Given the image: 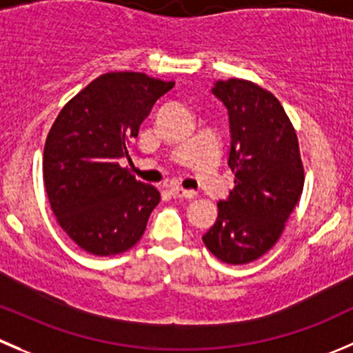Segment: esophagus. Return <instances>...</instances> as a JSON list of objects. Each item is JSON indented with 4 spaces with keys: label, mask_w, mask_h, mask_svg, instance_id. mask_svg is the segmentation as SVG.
Here are the masks:
<instances>
[{
    "label": "esophagus",
    "mask_w": 353,
    "mask_h": 353,
    "mask_svg": "<svg viewBox=\"0 0 353 353\" xmlns=\"http://www.w3.org/2000/svg\"><path fill=\"white\" fill-rule=\"evenodd\" d=\"M170 194H172L174 198H194L196 196V193H194V191L183 190V188H179V186L170 188Z\"/></svg>",
    "instance_id": "esophagus-1"
}]
</instances>
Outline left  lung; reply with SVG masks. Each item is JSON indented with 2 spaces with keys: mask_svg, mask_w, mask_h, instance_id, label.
Wrapping results in <instances>:
<instances>
[{
  "mask_svg": "<svg viewBox=\"0 0 353 353\" xmlns=\"http://www.w3.org/2000/svg\"><path fill=\"white\" fill-rule=\"evenodd\" d=\"M212 93L228 108L234 188L201 239L219 260L241 265L276 245L305 176L296 132L274 94L245 79L217 81Z\"/></svg>",
  "mask_w": 353,
  "mask_h": 353,
  "instance_id": "obj_1",
  "label": "left lung"
}]
</instances>
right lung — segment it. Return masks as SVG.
I'll use <instances>...</instances> for the list:
<instances>
[{"label": "right lung", "mask_w": 353, "mask_h": 353, "mask_svg": "<svg viewBox=\"0 0 353 353\" xmlns=\"http://www.w3.org/2000/svg\"><path fill=\"white\" fill-rule=\"evenodd\" d=\"M174 82L108 72L75 94L48 132L43 177L58 224L82 250L117 255L141 239L160 193L119 159Z\"/></svg>", "instance_id": "obj_1"}]
</instances>
